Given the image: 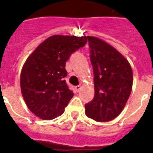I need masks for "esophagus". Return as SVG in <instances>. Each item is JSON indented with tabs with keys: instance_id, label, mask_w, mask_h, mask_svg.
Wrapping results in <instances>:
<instances>
[{
	"instance_id": "1",
	"label": "esophagus",
	"mask_w": 153,
	"mask_h": 153,
	"mask_svg": "<svg viewBox=\"0 0 153 153\" xmlns=\"http://www.w3.org/2000/svg\"><path fill=\"white\" fill-rule=\"evenodd\" d=\"M75 89H76V91H77V92L80 91V90H81V85H78V86H75Z\"/></svg>"
}]
</instances>
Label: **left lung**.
<instances>
[{"label":"left lung","mask_w":153,"mask_h":153,"mask_svg":"<svg viewBox=\"0 0 153 153\" xmlns=\"http://www.w3.org/2000/svg\"><path fill=\"white\" fill-rule=\"evenodd\" d=\"M87 39L95 94L85 105V113L97 122H108L122 112L129 99L132 70L128 60L112 46L94 36Z\"/></svg>","instance_id":"1"}]
</instances>
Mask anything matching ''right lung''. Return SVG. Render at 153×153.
Listing matches in <instances>:
<instances>
[{"label": "right lung", "instance_id": "1", "mask_svg": "<svg viewBox=\"0 0 153 153\" xmlns=\"http://www.w3.org/2000/svg\"><path fill=\"white\" fill-rule=\"evenodd\" d=\"M86 42V36L54 35L27 58L21 74V93L36 117L49 120L63 114L74 97L65 80L66 62Z\"/></svg>", "mask_w": 153, "mask_h": 153}]
</instances>
